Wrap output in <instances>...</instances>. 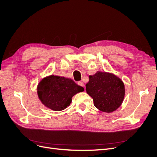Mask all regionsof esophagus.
Wrapping results in <instances>:
<instances>
[{
  "mask_svg": "<svg viewBox=\"0 0 157 157\" xmlns=\"http://www.w3.org/2000/svg\"><path fill=\"white\" fill-rule=\"evenodd\" d=\"M78 85H79V86H82V87H84V86H85L84 83H83V82H79L78 83Z\"/></svg>",
  "mask_w": 157,
  "mask_h": 157,
  "instance_id": "34e87169",
  "label": "esophagus"
}]
</instances>
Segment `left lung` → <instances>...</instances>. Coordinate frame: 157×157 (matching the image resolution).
Listing matches in <instances>:
<instances>
[{
    "instance_id": "obj_1",
    "label": "left lung",
    "mask_w": 157,
    "mask_h": 157,
    "mask_svg": "<svg viewBox=\"0 0 157 157\" xmlns=\"http://www.w3.org/2000/svg\"><path fill=\"white\" fill-rule=\"evenodd\" d=\"M86 90L93 98L94 106L105 113L117 110L122 103L125 96V86L122 81L107 72H98L93 75H89Z\"/></svg>"
}]
</instances>
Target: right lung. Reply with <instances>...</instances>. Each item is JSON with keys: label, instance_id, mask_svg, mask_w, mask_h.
<instances>
[{"label": "right lung", "instance_id": "1", "mask_svg": "<svg viewBox=\"0 0 157 157\" xmlns=\"http://www.w3.org/2000/svg\"><path fill=\"white\" fill-rule=\"evenodd\" d=\"M82 91L83 87L73 80L54 75L43 78L37 86L40 100L46 107L56 111L66 109L71 104L72 96Z\"/></svg>", "mask_w": 157, "mask_h": 157}]
</instances>
